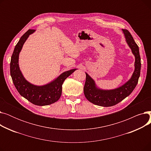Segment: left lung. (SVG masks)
Returning a JSON list of instances; mask_svg holds the SVG:
<instances>
[{
  "label": "left lung",
  "instance_id": "8db88e82",
  "mask_svg": "<svg viewBox=\"0 0 151 151\" xmlns=\"http://www.w3.org/2000/svg\"><path fill=\"white\" fill-rule=\"evenodd\" d=\"M122 30L125 34L126 41L135 57V69L131 79L128 82L120 88L110 91L97 89L94 81L86 73V77L84 86V93L86 98L94 105L105 107L114 106L129 96L138 84L141 65L139 47L129 31L127 29H122Z\"/></svg>",
  "mask_w": 151,
  "mask_h": 151
}]
</instances>
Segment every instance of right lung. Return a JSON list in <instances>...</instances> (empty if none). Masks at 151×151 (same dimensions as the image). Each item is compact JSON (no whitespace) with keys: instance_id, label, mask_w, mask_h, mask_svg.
Wrapping results in <instances>:
<instances>
[{"instance_id":"add662e5","label":"right lung","mask_w":151,"mask_h":151,"mask_svg":"<svg viewBox=\"0 0 151 151\" xmlns=\"http://www.w3.org/2000/svg\"><path fill=\"white\" fill-rule=\"evenodd\" d=\"M35 30L29 29L24 34L15 46L10 62V75L12 81L19 94L35 105L45 106L54 104L60 97L62 86L65 79L76 69H72L61 74L51 83L43 86L31 84L23 77L18 65L19 54L23 44L30 34Z\"/></svg>"}]
</instances>
